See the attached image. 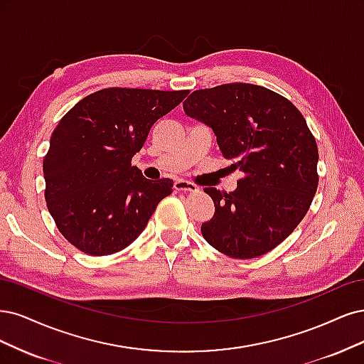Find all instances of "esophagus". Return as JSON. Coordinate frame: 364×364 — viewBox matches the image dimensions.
<instances>
[{
    "mask_svg": "<svg viewBox=\"0 0 364 364\" xmlns=\"http://www.w3.org/2000/svg\"><path fill=\"white\" fill-rule=\"evenodd\" d=\"M175 191H183V192H198V186L192 181L187 180H177L173 184Z\"/></svg>",
    "mask_w": 364,
    "mask_h": 364,
    "instance_id": "1",
    "label": "esophagus"
}]
</instances>
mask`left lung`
<instances>
[{
	"label": "left lung",
	"instance_id": "obj_1",
	"mask_svg": "<svg viewBox=\"0 0 364 364\" xmlns=\"http://www.w3.org/2000/svg\"><path fill=\"white\" fill-rule=\"evenodd\" d=\"M186 114L216 134L232 171H242L234 192L205 187L215 203L204 239L232 259L272 251L307 215L318 191L319 152L302 113L279 93L250 83L192 92Z\"/></svg>",
	"mask_w": 364,
	"mask_h": 364
}]
</instances>
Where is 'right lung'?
I'll return each mask as SVG.
<instances>
[{"label":"right lung","instance_id":"obj_1","mask_svg":"<svg viewBox=\"0 0 364 364\" xmlns=\"http://www.w3.org/2000/svg\"><path fill=\"white\" fill-rule=\"evenodd\" d=\"M189 90L107 87L58 121L43 157L45 201L62 236L90 255L132 245L172 193L171 178L148 180L132 159L151 127Z\"/></svg>","mask_w":364,"mask_h":364}]
</instances>
